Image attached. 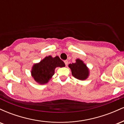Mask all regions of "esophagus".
Here are the masks:
<instances>
[{
	"mask_svg": "<svg viewBox=\"0 0 124 124\" xmlns=\"http://www.w3.org/2000/svg\"><path fill=\"white\" fill-rule=\"evenodd\" d=\"M64 62H65V65H66V66H67V65H68V61L65 60V61H64Z\"/></svg>",
	"mask_w": 124,
	"mask_h": 124,
	"instance_id": "obj_1",
	"label": "esophagus"
}]
</instances>
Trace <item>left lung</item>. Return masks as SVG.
I'll return each mask as SVG.
<instances>
[{
	"label": "left lung",
	"instance_id": "8db88e82",
	"mask_svg": "<svg viewBox=\"0 0 124 124\" xmlns=\"http://www.w3.org/2000/svg\"><path fill=\"white\" fill-rule=\"evenodd\" d=\"M72 76L79 80H86L89 75V69L82 60L77 59L75 63L69 64Z\"/></svg>",
	"mask_w": 124,
	"mask_h": 124
}]
</instances>
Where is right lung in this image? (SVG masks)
Here are the masks:
<instances>
[{
    "label": "right lung",
    "mask_w": 124,
    "mask_h": 124,
    "mask_svg": "<svg viewBox=\"0 0 124 124\" xmlns=\"http://www.w3.org/2000/svg\"><path fill=\"white\" fill-rule=\"evenodd\" d=\"M65 66V63L59 56L52 58L51 56H46L39 63L33 65L31 70V76L35 82L41 85L47 83L55 73L56 67Z\"/></svg>",
    "instance_id": "obj_1"
}]
</instances>
